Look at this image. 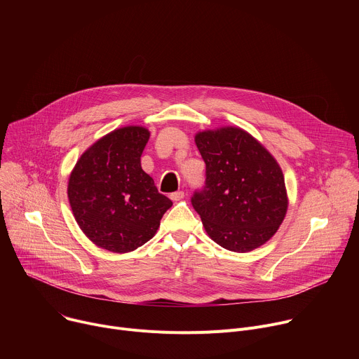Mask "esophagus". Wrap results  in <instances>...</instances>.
<instances>
[{
	"mask_svg": "<svg viewBox=\"0 0 359 359\" xmlns=\"http://www.w3.org/2000/svg\"><path fill=\"white\" fill-rule=\"evenodd\" d=\"M170 198L173 201H180L182 198H184V191H175L170 194Z\"/></svg>",
	"mask_w": 359,
	"mask_h": 359,
	"instance_id": "esophagus-1",
	"label": "esophagus"
}]
</instances>
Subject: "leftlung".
I'll return each mask as SVG.
<instances>
[{"label":"left lung","instance_id":"1","mask_svg":"<svg viewBox=\"0 0 359 359\" xmlns=\"http://www.w3.org/2000/svg\"><path fill=\"white\" fill-rule=\"evenodd\" d=\"M194 142L206 163V186L191 204L204 230L226 250L259 248L277 233L288 209L278 162L237 126L197 132Z\"/></svg>","mask_w":359,"mask_h":359}]
</instances>
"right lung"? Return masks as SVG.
Instances as JSON below:
<instances>
[{
	"mask_svg": "<svg viewBox=\"0 0 359 359\" xmlns=\"http://www.w3.org/2000/svg\"><path fill=\"white\" fill-rule=\"evenodd\" d=\"M150 132L123 126L97 139L78 159L68 198L83 234L97 247L123 254L156 234L172 200L140 166Z\"/></svg>",
	"mask_w": 359,
	"mask_h": 359,
	"instance_id": "right-lung-1",
	"label": "right lung"
}]
</instances>
